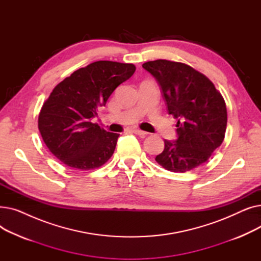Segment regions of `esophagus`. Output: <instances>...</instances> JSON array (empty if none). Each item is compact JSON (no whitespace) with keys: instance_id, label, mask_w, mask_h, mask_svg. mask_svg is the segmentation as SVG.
<instances>
[{"instance_id":"obj_1","label":"esophagus","mask_w":261,"mask_h":261,"mask_svg":"<svg viewBox=\"0 0 261 261\" xmlns=\"http://www.w3.org/2000/svg\"><path fill=\"white\" fill-rule=\"evenodd\" d=\"M132 132H133V133H135V134L140 135V136H145V135H147V132L142 131V130H140V129H133V130H132Z\"/></svg>"}]
</instances>
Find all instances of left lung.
Here are the masks:
<instances>
[{
	"mask_svg": "<svg viewBox=\"0 0 261 261\" xmlns=\"http://www.w3.org/2000/svg\"><path fill=\"white\" fill-rule=\"evenodd\" d=\"M161 87L167 111L176 122V141L165 140L155 161L173 172H185L207 162L224 140L227 111L213 82L191 66L169 60L143 64Z\"/></svg>",
	"mask_w": 261,
	"mask_h": 261,
	"instance_id": "left-lung-1",
	"label": "left lung"
}]
</instances>
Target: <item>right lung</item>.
<instances>
[{"mask_svg": "<svg viewBox=\"0 0 261 261\" xmlns=\"http://www.w3.org/2000/svg\"><path fill=\"white\" fill-rule=\"evenodd\" d=\"M135 68L131 63L96 61L55 87L41 108L38 128L49 151L64 165L90 170L112 156L119 134L107 132L91 119Z\"/></svg>", "mask_w": 261, "mask_h": 261, "instance_id": "1", "label": "right lung"}]
</instances>
